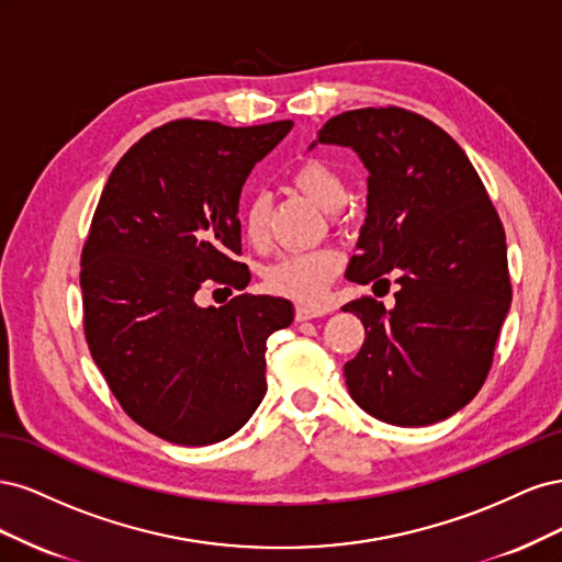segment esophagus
<instances>
[{
    "mask_svg": "<svg viewBox=\"0 0 562 562\" xmlns=\"http://www.w3.org/2000/svg\"><path fill=\"white\" fill-rule=\"evenodd\" d=\"M326 312H323L321 307H310V304H297L295 307V318L297 321H310V318H318Z\"/></svg>",
    "mask_w": 562,
    "mask_h": 562,
    "instance_id": "34e87169",
    "label": "esophagus"
}]
</instances>
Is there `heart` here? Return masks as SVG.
<instances>
[{
	"mask_svg": "<svg viewBox=\"0 0 562 562\" xmlns=\"http://www.w3.org/2000/svg\"><path fill=\"white\" fill-rule=\"evenodd\" d=\"M291 180L300 192L326 211H337L347 199L345 178L323 159H304ZM241 232L250 246H265L269 234V203L262 194L246 199L241 209ZM339 262L342 258L333 248L285 252L262 269V283L274 295L297 302H318L339 271Z\"/></svg>",
	"mask_w": 562,
	"mask_h": 562,
	"instance_id": "obj_1",
	"label": "heart"
}]
</instances>
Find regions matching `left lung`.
Listing matches in <instances>:
<instances>
[{
  "instance_id": "obj_1",
  "label": "left lung",
  "mask_w": 562,
  "mask_h": 562,
  "mask_svg": "<svg viewBox=\"0 0 562 562\" xmlns=\"http://www.w3.org/2000/svg\"><path fill=\"white\" fill-rule=\"evenodd\" d=\"M318 143L368 168V217L347 279L396 277L394 310L345 304L366 326L345 363L351 398L398 427H427L464 407L487 380L512 307L506 236L473 164L431 119L396 105L328 119Z\"/></svg>"
}]
</instances>
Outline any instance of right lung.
Returning a JSON list of instances; mask_svg holds the SVG:
<instances>
[{
	"instance_id": "obj_1",
	"label": "right lung",
	"mask_w": 562,
	"mask_h": 562,
	"mask_svg": "<svg viewBox=\"0 0 562 562\" xmlns=\"http://www.w3.org/2000/svg\"><path fill=\"white\" fill-rule=\"evenodd\" d=\"M291 119L168 122L119 159L81 250L83 335L124 413L168 443L239 431L267 391V337L293 323L283 297L241 293L203 310V283L244 291L239 199Z\"/></svg>"
}]
</instances>
